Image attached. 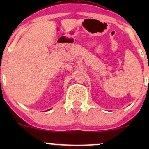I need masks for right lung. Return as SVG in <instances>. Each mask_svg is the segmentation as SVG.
Instances as JSON below:
<instances>
[{
	"label": "right lung",
	"instance_id": "right-lung-1",
	"mask_svg": "<svg viewBox=\"0 0 149 149\" xmlns=\"http://www.w3.org/2000/svg\"><path fill=\"white\" fill-rule=\"evenodd\" d=\"M49 110H50V109H49ZM47 111H49V110H47Z\"/></svg>",
	"mask_w": 149,
	"mask_h": 149
}]
</instances>
